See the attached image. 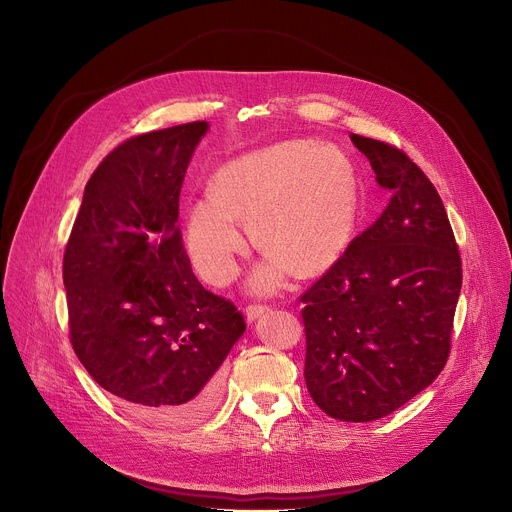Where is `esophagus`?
<instances>
[{
	"label": "esophagus",
	"instance_id": "obj_1",
	"mask_svg": "<svg viewBox=\"0 0 512 512\" xmlns=\"http://www.w3.org/2000/svg\"><path fill=\"white\" fill-rule=\"evenodd\" d=\"M265 312H269V306H265V304H249L247 306V320L251 322V320L263 316Z\"/></svg>",
	"mask_w": 512,
	"mask_h": 512
}]
</instances>
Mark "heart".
Returning <instances> with one entry per match:
<instances>
[{"label": "heart", "instance_id": "obj_1", "mask_svg": "<svg viewBox=\"0 0 512 512\" xmlns=\"http://www.w3.org/2000/svg\"><path fill=\"white\" fill-rule=\"evenodd\" d=\"M358 216L356 182L334 150L291 141L247 154L214 176L212 194L188 212L190 257L210 283H229L247 249L241 218L269 255L255 271V285L273 289L289 269L312 275L346 249Z\"/></svg>", "mask_w": 512, "mask_h": 512}]
</instances>
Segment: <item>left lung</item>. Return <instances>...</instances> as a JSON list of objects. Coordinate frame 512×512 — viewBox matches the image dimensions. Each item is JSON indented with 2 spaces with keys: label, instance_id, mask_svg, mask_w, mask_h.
Returning a JSON list of instances; mask_svg holds the SVG:
<instances>
[{
  "label": "left lung",
  "instance_id": "8db88e82",
  "mask_svg": "<svg viewBox=\"0 0 512 512\" xmlns=\"http://www.w3.org/2000/svg\"><path fill=\"white\" fill-rule=\"evenodd\" d=\"M391 202L300 296L314 403L340 421L381 419L446 367L462 259L435 186L387 141L350 135Z\"/></svg>",
  "mask_w": 512,
  "mask_h": 512
}]
</instances>
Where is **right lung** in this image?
Wrapping results in <instances>:
<instances>
[{
  "label": "right lung",
  "instance_id": "add662e5",
  "mask_svg": "<svg viewBox=\"0 0 512 512\" xmlns=\"http://www.w3.org/2000/svg\"><path fill=\"white\" fill-rule=\"evenodd\" d=\"M206 121L125 139L89 178L62 279L70 344L89 375L154 425L202 419L221 364L247 324L204 289L186 255L178 204Z\"/></svg>",
  "mask_w": 512,
  "mask_h": 512
}]
</instances>
